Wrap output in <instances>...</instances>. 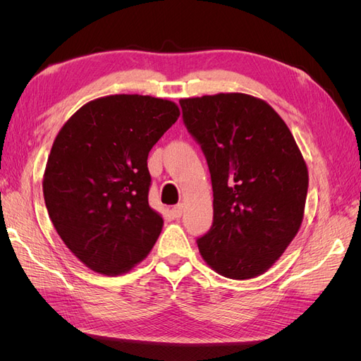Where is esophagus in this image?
<instances>
[{
  "mask_svg": "<svg viewBox=\"0 0 361 361\" xmlns=\"http://www.w3.org/2000/svg\"><path fill=\"white\" fill-rule=\"evenodd\" d=\"M182 211H183V206H182V204L174 206L173 209H171V215H173V218H180V216H182Z\"/></svg>",
  "mask_w": 361,
  "mask_h": 361,
  "instance_id": "1",
  "label": "esophagus"
}]
</instances>
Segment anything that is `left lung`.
<instances>
[{
	"mask_svg": "<svg viewBox=\"0 0 361 361\" xmlns=\"http://www.w3.org/2000/svg\"><path fill=\"white\" fill-rule=\"evenodd\" d=\"M179 104L212 180L214 223L197 239L200 255L227 279L262 276L304 218L309 171L297 141L274 108L251 94H204Z\"/></svg>",
	"mask_w": 361,
	"mask_h": 361,
	"instance_id": "obj_1",
	"label": "left lung"
}]
</instances>
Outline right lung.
<instances>
[{
    "instance_id": "add662e5",
    "label": "right lung",
    "mask_w": 361,
    "mask_h": 361,
    "mask_svg": "<svg viewBox=\"0 0 361 361\" xmlns=\"http://www.w3.org/2000/svg\"><path fill=\"white\" fill-rule=\"evenodd\" d=\"M180 116L173 101L110 94L61 126L43 173V197L63 243L82 264L118 276L145 260L164 220L149 206L147 155Z\"/></svg>"
}]
</instances>
